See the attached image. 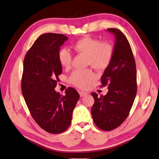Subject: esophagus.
<instances>
[{"label":"esophagus","mask_w":159,"mask_h":159,"mask_svg":"<svg viewBox=\"0 0 159 159\" xmlns=\"http://www.w3.org/2000/svg\"><path fill=\"white\" fill-rule=\"evenodd\" d=\"M79 94H80V97H83V96H86V95L88 94V93H85V92L80 91V92H79Z\"/></svg>","instance_id":"obj_1"}]
</instances>
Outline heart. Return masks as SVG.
Returning a JSON list of instances; mask_svg holds the SVG:
<instances>
[{
	"instance_id": "heart-1",
	"label": "heart",
	"mask_w": 159,
	"mask_h": 159,
	"mask_svg": "<svg viewBox=\"0 0 159 159\" xmlns=\"http://www.w3.org/2000/svg\"><path fill=\"white\" fill-rule=\"evenodd\" d=\"M75 52L86 56V63L98 71L106 69L111 63L114 56V48L111 43L103 42L85 36L73 45ZM58 60L61 66L67 68L71 63V54L67 49H62L58 53ZM94 74L90 69L76 70L70 75L69 80L75 86L80 89H86L94 79Z\"/></svg>"
}]
</instances>
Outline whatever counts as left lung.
Segmentation results:
<instances>
[{"label":"left lung","instance_id":"left-lung-1","mask_svg":"<svg viewBox=\"0 0 159 159\" xmlns=\"http://www.w3.org/2000/svg\"><path fill=\"white\" fill-rule=\"evenodd\" d=\"M116 38L114 56L101 77V86L108 92L100 97L92 93L94 103L91 113L100 129L111 131L119 127L129 114L137 94L135 59L127 39L120 30L108 28Z\"/></svg>","mask_w":159,"mask_h":159}]
</instances>
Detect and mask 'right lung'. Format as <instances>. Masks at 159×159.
I'll list each match as a JSON object with an SVG mask.
<instances>
[{
	"mask_svg": "<svg viewBox=\"0 0 159 159\" xmlns=\"http://www.w3.org/2000/svg\"><path fill=\"white\" fill-rule=\"evenodd\" d=\"M68 38L47 33L41 35L25 55L22 78V93L35 121L45 131L61 134L69 127L73 111L79 98L69 87L61 95L55 90L62 66L58 60L60 47Z\"/></svg>",
	"mask_w": 159,
	"mask_h": 159,
	"instance_id": "obj_1",
	"label": "right lung"
}]
</instances>
